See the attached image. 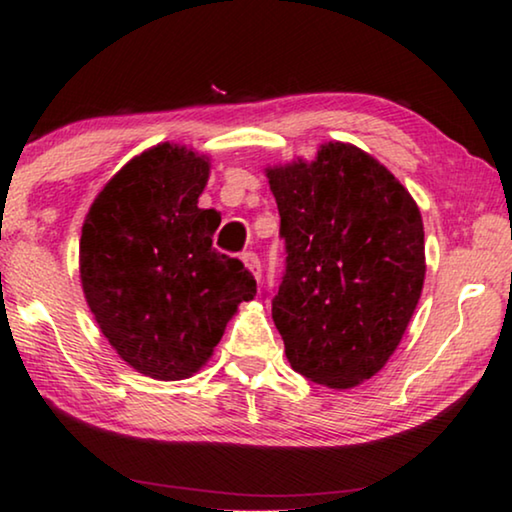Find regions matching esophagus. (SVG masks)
Masks as SVG:
<instances>
[{"instance_id": "34e87169", "label": "esophagus", "mask_w": 512, "mask_h": 512, "mask_svg": "<svg viewBox=\"0 0 512 512\" xmlns=\"http://www.w3.org/2000/svg\"><path fill=\"white\" fill-rule=\"evenodd\" d=\"M239 257H241V262H244L248 271L259 280V277H262V264H259V257L253 253V250H246V253H241Z\"/></svg>"}]
</instances>
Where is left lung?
<instances>
[{
    "mask_svg": "<svg viewBox=\"0 0 512 512\" xmlns=\"http://www.w3.org/2000/svg\"><path fill=\"white\" fill-rule=\"evenodd\" d=\"M287 266L271 300L291 368L352 388L391 359L424 284L418 205L384 164L329 142L266 169Z\"/></svg>",
    "mask_w": 512,
    "mask_h": 512,
    "instance_id": "obj_1",
    "label": "left lung"
}]
</instances>
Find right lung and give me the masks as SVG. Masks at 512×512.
<instances>
[{
  "label": "right lung",
  "instance_id": "right-lung-1",
  "mask_svg": "<svg viewBox=\"0 0 512 512\" xmlns=\"http://www.w3.org/2000/svg\"><path fill=\"white\" fill-rule=\"evenodd\" d=\"M205 155L158 144L94 198L81 235V284L101 332L146 377H192L257 282L212 246L221 216L201 210Z\"/></svg>",
  "mask_w": 512,
  "mask_h": 512
}]
</instances>
